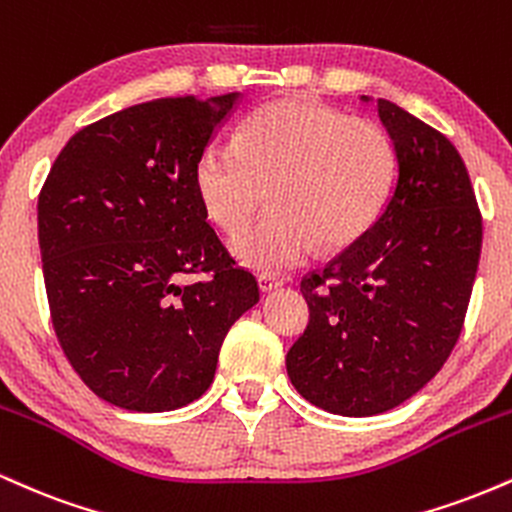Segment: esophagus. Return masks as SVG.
I'll return each mask as SVG.
<instances>
[{
  "mask_svg": "<svg viewBox=\"0 0 512 512\" xmlns=\"http://www.w3.org/2000/svg\"><path fill=\"white\" fill-rule=\"evenodd\" d=\"M257 284H260V291H262V293H269V291L281 289V286H284V281H281L279 276L260 274V279H257Z\"/></svg>",
  "mask_w": 512,
  "mask_h": 512,
  "instance_id": "34e87169",
  "label": "esophagus"
}]
</instances>
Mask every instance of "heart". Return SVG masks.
<instances>
[{
  "label": "heart",
  "instance_id": "heart-1",
  "mask_svg": "<svg viewBox=\"0 0 512 512\" xmlns=\"http://www.w3.org/2000/svg\"><path fill=\"white\" fill-rule=\"evenodd\" d=\"M397 178V146L380 122L346 117L315 101L284 98L255 110L236 144L197 158L199 202L236 233L272 197V211L233 238L245 267L274 274L317 250L351 245L373 226Z\"/></svg>",
  "mask_w": 512,
  "mask_h": 512
}]
</instances>
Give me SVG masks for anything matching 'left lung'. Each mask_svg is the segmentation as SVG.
Masks as SVG:
<instances>
[{
  "label": "left lung",
  "mask_w": 512,
  "mask_h": 512,
  "mask_svg": "<svg viewBox=\"0 0 512 512\" xmlns=\"http://www.w3.org/2000/svg\"><path fill=\"white\" fill-rule=\"evenodd\" d=\"M375 103L397 180L373 226L303 279L310 322L286 354L293 387L339 416L395 409L448 361L481 252L472 182L450 139L397 103Z\"/></svg>",
  "instance_id": "1"
}]
</instances>
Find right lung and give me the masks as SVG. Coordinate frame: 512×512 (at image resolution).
I'll list each match as a JSON object with an SVG mask.
<instances>
[{"label":"right lung","mask_w":512,"mask_h":512,"mask_svg":"<svg viewBox=\"0 0 512 512\" xmlns=\"http://www.w3.org/2000/svg\"><path fill=\"white\" fill-rule=\"evenodd\" d=\"M240 93L156 98L74 134L38 197L50 315L79 378L129 411L209 390L223 339L260 301L195 187L197 158ZM207 271L187 285L185 273Z\"/></svg>","instance_id":"obj_1"}]
</instances>
